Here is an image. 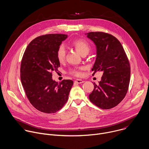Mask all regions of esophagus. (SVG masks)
Returning <instances> with one entry per match:
<instances>
[{"label":"esophagus","instance_id":"1","mask_svg":"<svg viewBox=\"0 0 149 149\" xmlns=\"http://www.w3.org/2000/svg\"><path fill=\"white\" fill-rule=\"evenodd\" d=\"M75 82L77 83V84H82L83 82H84V81L82 80V79H77L75 81Z\"/></svg>","mask_w":149,"mask_h":149}]
</instances>
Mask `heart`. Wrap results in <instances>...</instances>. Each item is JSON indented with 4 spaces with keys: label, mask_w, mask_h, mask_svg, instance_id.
<instances>
[{
    "label": "heart",
    "mask_w": 149,
    "mask_h": 149,
    "mask_svg": "<svg viewBox=\"0 0 149 149\" xmlns=\"http://www.w3.org/2000/svg\"><path fill=\"white\" fill-rule=\"evenodd\" d=\"M73 47L76 50L80 53L82 56L86 55L90 50V45L86 41L82 39H78L72 42ZM65 49L63 45H60L57 50L56 56L58 61L60 63H63L65 58ZM84 70V67H75L70 70V72L73 75L76 77H80L82 75L81 71Z\"/></svg>",
    "instance_id": "heart-1"
}]
</instances>
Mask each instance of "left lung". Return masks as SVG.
Returning <instances> with one entry per match:
<instances>
[{
    "label": "left lung",
    "instance_id": "obj_1",
    "mask_svg": "<svg viewBox=\"0 0 149 149\" xmlns=\"http://www.w3.org/2000/svg\"><path fill=\"white\" fill-rule=\"evenodd\" d=\"M96 47V58L92 75L102 71L101 81L89 94L90 101L103 109L117 106L125 97L129 85L130 66L120 41L113 36L101 31L85 33Z\"/></svg>",
    "mask_w": 149,
    "mask_h": 149
}]
</instances>
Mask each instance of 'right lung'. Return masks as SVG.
<instances>
[{"instance_id":"right-lung-1","label":"right lung","mask_w":149,"mask_h":149,"mask_svg":"<svg viewBox=\"0 0 149 149\" xmlns=\"http://www.w3.org/2000/svg\"><path fill=\"white\" fill-rule=\"evenodd\" d=\"M67 35L49 34L38 36L27 45L20 66V79L30 104L38 111L56 113L66 104L74 84L70 79L60 83L52 79L60 63L56 53Z\"/></svg>"}]
</instances>
